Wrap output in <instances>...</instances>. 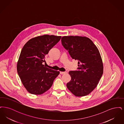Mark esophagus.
<instances>
[{"mask_svg": "<svg viewBox=\"0 0 124 124\" xmlns=\"http://www.w3.org/2000/svg\"><path fill=\"white\" fill-rule=\"evenodd\" d=\"M67 72L66 71H60V74L63 75V74H64L65 73H66Z\"/></svg>", "mask_w": 124, "mask_h": 124, "instance_id": "obj_1", "label": "esophagus"}]
</instances>
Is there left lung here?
Listing matches in <instances>:
<instances>
[{"label": "left lung", "mask_w": 124, "mask_h": 124, "mask_svg": "<svg viewBox=\"0 0 124 124\" xmlns=\"http://www.w3.org/2000/svg\"><path fill=\"white\" fill-rule=\"evenodd\" d=\"M61 42L72 59L78 60V70L69 72L71 80L66 86L76 96L87 95L97 86L103 73L100 52L93 42L85 37L64 36Z\"/></svg>", "instance_id": "1"}]
</instances>
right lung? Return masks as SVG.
<instances>
[{"mask_svg":"<svg viewBox=\"0 0 124 124\" xmlns=\"http://www.w3.org/2000/svg\"><path fill=\"white\" fill-rule=\"evenodd\" d=\"M61 36L44 35L32 38L24 45L17 65L21 82L31 94L40 95L51 88L59 71L43 65L49 51L61 39Z\"/></svg>","mask_w":124,"mask_h":124,"instance_id":"right-lung-1","label":"right lung"}]
</instances>
